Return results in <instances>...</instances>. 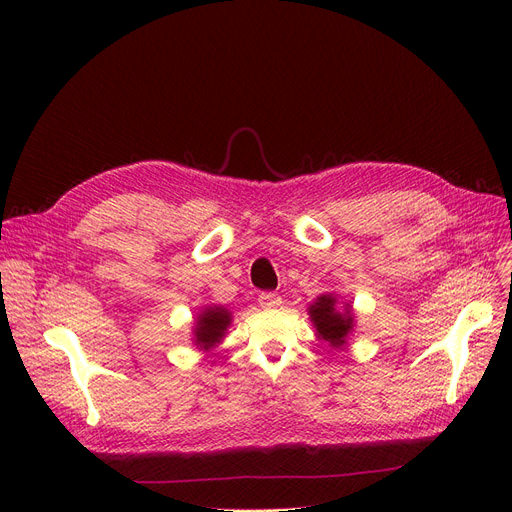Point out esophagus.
Masks as SVG:
<instances>
[{"instance_id": "34e87169", "label": "esophagus", "mask_w": 512, "mask_h": 512, "mask_svg": "<svg viewBox=\"0 0 512 512\" xmlns=\"http://www.w3.org/2000/svg\"><path fill=\"white\" fill-rule=\"evenodd\" d=\"M257 303H259L263 309H274V307H278V305L282 303V299H280V294L267 290V292H261V294H259Z\"/></svg>"}]
</instances>
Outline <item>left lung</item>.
<instances>
[{
    "instance_id": "left-lung-1",
    "label": "left lung",
    "mask_w": 512,
    "mask_h": 512,
    "mask_svg": "<svg viewBox=\"0 0 512 512\" xmlns=\"http://www.w3.org/2000/svg\"><path fill=\"white\" fill-rule=\"evenodd\" d=\"M309 315L317 328V334L330 342L332 346H342L346 340V334L353 328V317L351 311L340 313L336 309V299L332 294H324L319 297L311 307Z\"/></svg>"
}]
</instances>
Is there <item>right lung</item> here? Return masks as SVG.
Segmentation results:
<instances>
[{
	"label": "right lung",
	"instance_id": "right-lung-1",
	"mask_svg": "<svg viewBox=\"0 0 512 512\" xmlns=\"http://www.w3.org/2000/svg\"><path fill=\"white\" fill-rule=\"evenodd\" d=\"M230 313L224 307H209L205 309L199 319H197V330L195 338L201 348H211L213 344H218L230 324Z\"/></svg>",
	"mask_w": 512,
	"mask_h": 512
}]
</instances>
